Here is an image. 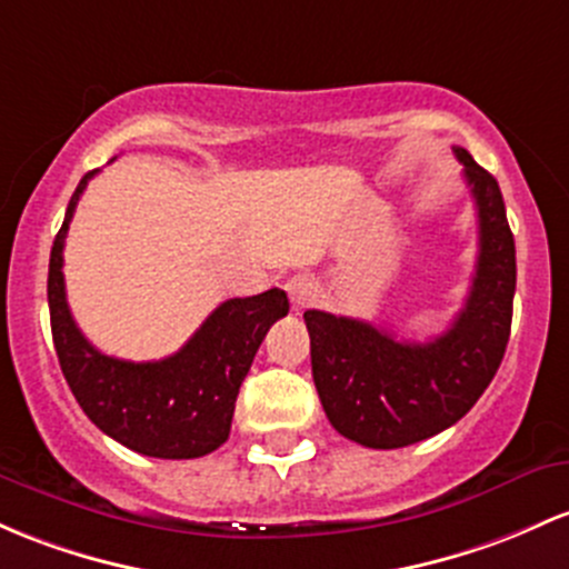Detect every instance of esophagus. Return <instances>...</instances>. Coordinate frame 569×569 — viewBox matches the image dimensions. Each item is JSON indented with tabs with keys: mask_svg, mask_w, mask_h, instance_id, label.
<instances>
[{
	"mask_svg": "<svg viewBox=\"0 0 569 569\" xmlns=\"http://www.w3.org/2000/svg\"><path fill=\"white\" fill-rule=\"evenodd\" d=\"M286 295H289L291 305H295L297 310H302L308 308V305H313V299L318 295V283L310 278V274L297 272L286 280Z\"/></svg>",
	"mask_w": 569,
	"mask_h": 569,
	"instance_id": "34e87169",
	"label": "esophagus"
}]
</instances>
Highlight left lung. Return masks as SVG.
Listing matches in <instances>:
<instances>
[{"label":"left lung","mask_w":569,"mask_h":569,"mask_svg":"<svg viewBox=\"0 0 569 569\" xmlns=\"http://www.w3.org/2000/svg\"><path fill=\"white\" fill-rule=\"evenodd\" d=\"M478 210V264L448 332L402 342L359 321L308 310L310 365L329 423L367 448H405L453 427L497 376L510 337L516 242L495 174L453 148Z\"/></svg>","instance_id":"left-lung-1"}]
</instances>
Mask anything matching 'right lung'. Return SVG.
<instances>
[{"mask_svg":"<svg viewBox=\"0 0 569 569\" xmlns=\"http://www.w3.org/2000/svg\"><path fill=\"white\" fill-rule=\"evenodd\" d=\"M93 174L97 170L86 172L74 189L48 264V308L61 372L83 413L121 446L156 459L213 453L227 442L237 395L261 340L289 313V297L270 289L227 299L178 353L161 361H123L97 351L74 323L61 272L67 229Z\"/></svg>","mask_w":569,"mask_h":569,"instance_id":"add662e5","label":"right lung"}]
</instances>
